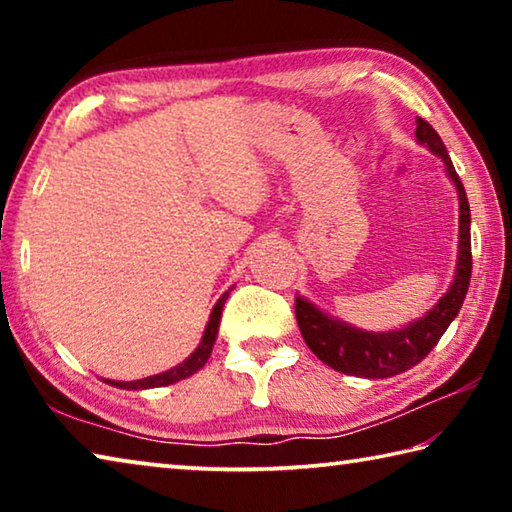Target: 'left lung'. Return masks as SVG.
<instances>
[{
    "label": "left lung",
    "mask_w": 512,
    "mask_h": 512,
    "mask_svg": "<svg viewBox=\"0 0 512 512\" xmlns=\"http://www.w3.org/2000/svg\"><path fill=\"white\" fill-rule=\"evenodd\" d=\"M415 124H418V128H415V137L443 158L449 178L456 183L458 201H461V219H458V230H461V241H458V246H461V253H458L454 282L427 316L415 320L409 327L384 334L354 329L341 323V320L325 316L323 311H318L311 302L296 296V320L302 339H305L309 350L314 352L320 361L327 363L329 368L343 372V375L386 379L413 368L415 363H420L433 348H436L440 336L445 334L449 323L456 318L458 309H461L465 300L467 287H470V205H467L463 183L461 178H458V173L454 171V164L449 160L443 140H440V135L433 131L429 121L415 117Z\"/></svg>",
    "instance_id": "left-lung-1"
}]
</instances>
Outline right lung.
Here are the masks:
<instances>
[{
	"mask_svg": "<svg viewBox=\"0 0 512 512\" xmlns=\"http://www.w3.org/2000/svg\"><path fill=\"white\" fill-rule=\"evenodd\" d=\"M225 298H228V293H223L221 300L214 305L212 316H210V323H207V327H205L203 341H201V345H198L196 352L187 361L178 363L176 368H171L167 372H160V375H153V377H146V379H137V381H110V379H106L108 384L110 386H117V388H126V391H142V388H160V386L176 384V381L187 379L189 375H194V372L201 370L205 366V361L210 359L212 345L216 341V332H219V320H221V311H223Z\"/></svg>",
	"mask_w": 512,
	"mask_h": 512,
	"instance_id": "right-lung-1",
	"label": "right lung"
}]
</instances>
